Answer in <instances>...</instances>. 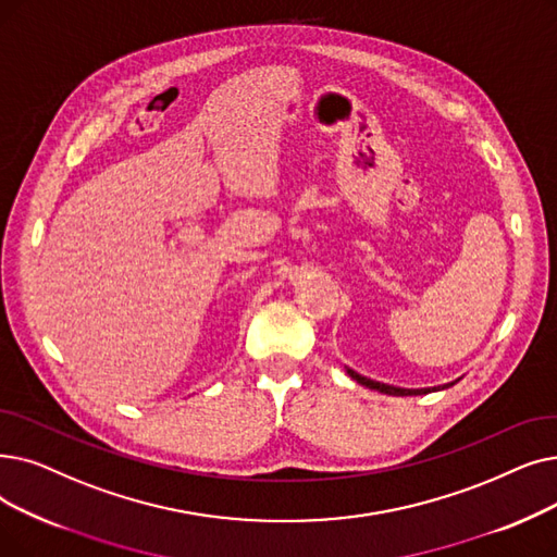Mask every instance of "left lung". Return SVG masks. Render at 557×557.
<instances>
[{
    "label": "left lung",
    "mask_w": 557,
    "mask_h": 557,
    "mask_svg": "<svg viewBox=\"0 0 557 557\" xmlns=\"http://www.w3.org/2000/svg\"><path fill=\"white\" fill-rule=\"evenodd\" d=\"M346 371H348V375H350L352 380H357L359 384H364V386H369V389H375V392H380V394H389V396H421V394H430V392H440L437 386H432V389H400V386H392V384H382V382L369 380V377H364V375L355 373L352 369H346ZM455 382H457V380H455ZM455 382L444 384L442 389H446V386H453Z\"/></svg>",
    "instance_id": "1"
}]
</instances>
